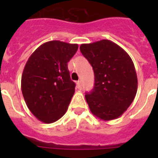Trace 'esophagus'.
Wrapping results in <instances>:
<instances>
[{
    "mask_svg": "<svg viewBox=\"0 0 158 158\" xmlns=\"http://www.w3.org/2000/svg\"><path fill=\"white\" fill-rule=\"evenodd\" d=\"M76 84H77V88H78V89H82V86H81V81H77V83H76Z\"/></svg>",
    "mask_w": 158,
    "mask_h": 158,
    "instance_id": "34e87169",
    "label": "esophagus"
}]
</instances>
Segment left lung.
I'll return each instance as SVG.
<instances>
[{"label":"left lung","instance_id":"1","mask_svg":"<svg viewBox=\"0 0 158 158\" xmlns=\"http://www.w3.org/2000/svg\"><path fill=\"white\" fill-rule=\"evenodd\" d=\"M79 49L94 72V89L85 95L91 112L103 120L120 117L137 93L132 59L120 46L106 39L82 44Z\"/></svg>","mask_w":158,"mask_h":158}]
</instances>
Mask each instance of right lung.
Returning <instances> with one entry per match:
<instances>
[{
    "mask_svg": "<svg viewBox=\"0 0 158 158\" xmlns=\"http://www.w3.org/2000/svg\"><path fill=\"white\" fill-rule=\"evenodd\" d=\"M78 44L50 41L38 47L28 58L21 78V90L31 112L51 124L66 112L74 94L67 63Z\"/></svg>",
    "mask_w": 158,
    "mask_h": 158,
    "instance_id": "obj_1",
    "label": "right lung"
}]
</instances>
